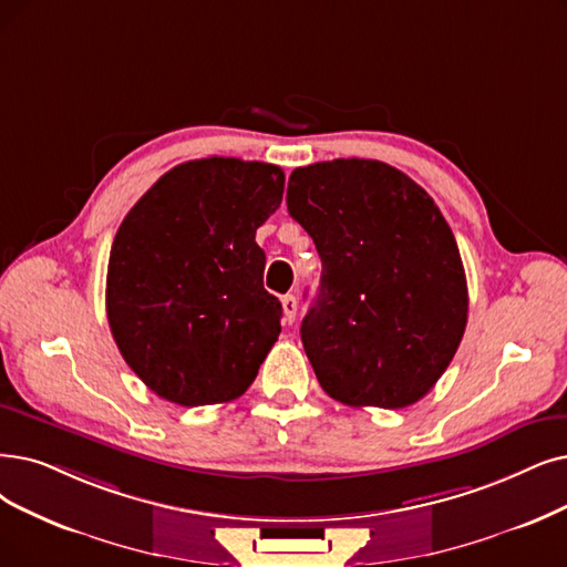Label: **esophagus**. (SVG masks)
<instances>
[{"label": "esophagus", "instance_id": "obj_1", "mask_svg": "<svg viewBox=\"0 0 567 567\" xmlns=\"http://www.w3.org/2000/svg\"><path fill=\"white\" fill-rule=\"evenodd\" d=\"M281 307H284V323H292L296 321V313H298V300H296V296H284L281 298Z\"/></svg>", "mask_w": 567, "mask_h": 567}]
</instances>
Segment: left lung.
Segmentation results:
<instances>
[{
	"label": "left lung",
	"instance_id": "obj_1",
	"mask_svg": "<svg viewBox=\"0 0 567 567\" xmlns=\"http://www.w3.org/2000/svg\"><path fill=\"white\" fill-rule=\"evenodd\" d=\"M286 205L323 262L300 328L321 389L349 406L419 402L467 326L461 251L433 197L386 163L339 157L292 172Z\"/></svg>",
	"mask_w": 567,
	"mask_h": 567
}]
</instances>
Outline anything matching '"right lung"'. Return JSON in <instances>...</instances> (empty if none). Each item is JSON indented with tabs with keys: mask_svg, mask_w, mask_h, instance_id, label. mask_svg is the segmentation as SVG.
<instances>
[{
	"mask_svg": "<svg viewBox=\"0 0 567 567\" xmlns=\"http://www.w3.org/2000/svg\"><path fill=\"white\" fill-rule=\"evenodd\" d=\"M284 169L237 157L176 165L116 233L106 316L132 372L174 404L239 398L281 332L256 230L281 205Z\"/></svg>",
	"mask_w": 567,
	"mask_h": 567,
	"instance_id": "1",
	"label": "right lung"
}]
</instances>
